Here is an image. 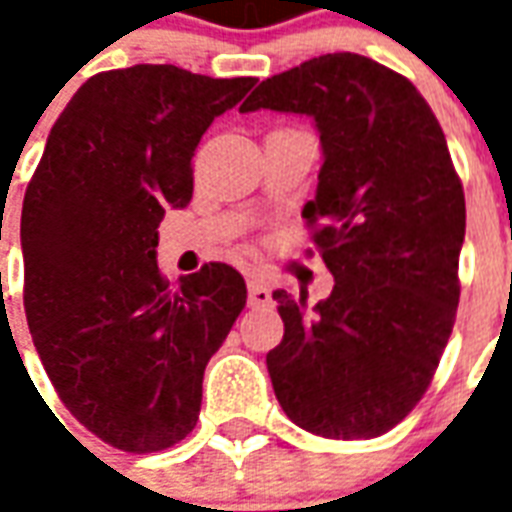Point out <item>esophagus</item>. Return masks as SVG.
<instances>
[{
	"label": "esophagus",
	"mask_w": 512,
	"mask_h": 512,
	"mask_svg": "<svg viewBox=\"0 0 512 512\" xmlns=\"http://www.w3.org/2000/svg\"><path fill=\"white\" fill-rule=\"evenodd\" d=\"M246 299H249V307H271L274 299H271V290L263 279H249L246 285Z\"/></svg>",
	"instance_id": "34e87169"
}]
</instances>
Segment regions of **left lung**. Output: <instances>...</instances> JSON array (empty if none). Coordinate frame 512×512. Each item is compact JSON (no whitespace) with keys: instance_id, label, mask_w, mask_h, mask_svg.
<instances>
[{"instance_id":"1","label":"left lung","mask_w":512,"mask_h":512,"mask_svg":"<svg viewBox=\"0 0 512 512\" xmlns=\"http://www.w3.org/2000/svg\"><path fill=\"white\" fill-rule=\"evenodd\" d=\"M307 115L321 134L301 216L332 271L307 307L274 290L285 323L266 365L282 411L326 439L395 428L439 367L458 310L463 186L417 87L362 54H323L271 76L241 112Z\"/></svg>"}]
</instances>
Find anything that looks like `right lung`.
I'll return each instance as SVG.
<instances>
[{
	"mask_svg": "<svg viewBox=\"0 0 512 512\" xmlns=\"http://www.w3.org/2000/svg\"><path fill=\"white\" fill-rule=\"evenodd\" d=\"M255 79L175 65L98 73L51 128L21 211L24 310L60 400L126 452L186 439L202 373L246 304L244 277L208 263L169 288L158 222L186 208L191 156Z\"/></svg>",
	"mask_w": 512,
	"mask_h": 512,
	"instance_id": "1",
	"label": "right lung"
}]
</instances>
